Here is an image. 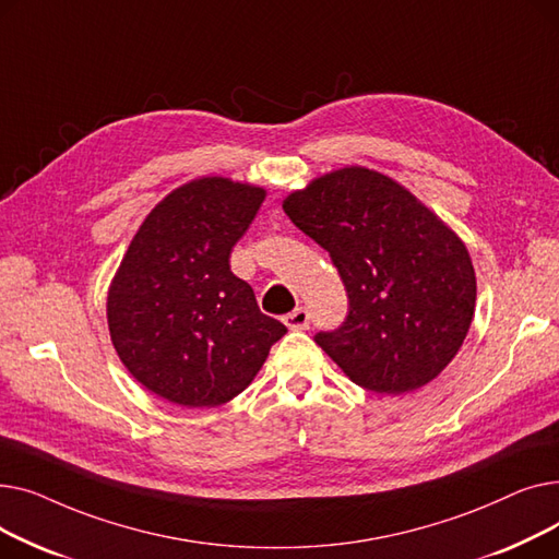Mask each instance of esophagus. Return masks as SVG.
Returning <instances> with one entry per match:
<instances>
[{
    "instance_id": "obj_1",
    "label": "esophagus",
    "mask_w": 559,
    "mask_h": 559,
    "mask_svg": "<svg viewBox=\"0 0 559 559\" xmlns=\"http://www.w3.org/2000/svg\"><path fill=\"white\" fill-rule=\"evenodd\" d=\"M283 321H285V326L292 331H306L310 326V312L306 308H297L289 314H285Z\"/></svg>"
}]
</instances>
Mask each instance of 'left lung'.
Returning a JSON list of instances; mask_svg holds the SVG:
<instances>
[{
    "label": "left lung",
    "instance_id": "8db88e82",
    "mask_svg": "<svg viewBox=\"0 0 559 559\" xmlns=\"http://www.w3.org/2000/svg\"><path fill=\"white\" fill-rule=\"evenodd\" d=\"M283 211L326 249L348 312L314 342L376 394L424 388L457 354L476 308V274L457 235L388 176L344 167L292 192Z\"/></svg>",
    "mask_w": 559,
    "mask_h": 559
}]
</instances>
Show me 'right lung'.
<instances>
[{
    "instance_id": "1",
    "label": "right lung",
    "mask_w": 559,
    "mask_h": 559,
    "mask_svg": "<svg viewBox=\"0 0 559 559\" xmlns=\"http://www.w3.org/2000/svg\"><path fill=\"white\" fill-rule=\"evenodd\" d=\"M264 190L205 176L167 194L144 219L108 292L117 356L146 390L183 407L238 396L287 333L262 314L230 251Z\"/></svg>"
}]
</instances>
